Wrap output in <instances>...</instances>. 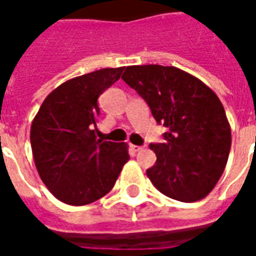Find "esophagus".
<instances>
[{"mask_svg":"<svg viewBox=\"0 0 256 256\" xmlns=\"http://www.w3.org/2000/svg\"><path fill=\"white\" fill-rule=\"evenodd\" d=\"M130 150H133V152H140V150H142V146H140V145H130Z\"/></svg>","mask_w":256,"mask_h":256,"instance_id":"esophagus-1","label":"esophagus"}]
</instances>
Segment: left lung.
I'll list each match as a JSON object with an SVG mask.
<instances>
[{
    "label": "left lung",
    "mask_w": 256,
    "mask_h": 256,
    "mask_svg": "<svg viewBox=\"0 0 256 256\" xmlns=\"http://www.w3.org/2000/svg\"><path fill=\"white\" fill-rule=\"evenodd\" d=\"M122 79L168 128L163 144H150L156 163L146 176L158 190L184 203L208 194L225 170L232 145L222 102L200 79L177 67L128 66Z\"/></svg>",
    "instance_id": "left-lung-1"
}]
</instances>
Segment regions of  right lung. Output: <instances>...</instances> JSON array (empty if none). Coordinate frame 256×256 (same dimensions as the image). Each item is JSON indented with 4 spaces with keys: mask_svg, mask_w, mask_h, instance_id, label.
<instances>
[{
    "mask_svg": "<svg viewBox=\"0 0 256 256\" xmlns=\"http://www.w3.org/2000/svg\"><path fill=\"white\" fill-rule=\"evenodd\" d=\"M123 70L102 68L64 82L49 93L31 123L38 174L63 203L84 206L106 196L128 160L126 142L96 138L98 97Z\"/></svg>",
    "mask_w": 256,
    "mask_h": 256,
    "instance_id": "obj_1",
    "label": "right lung"
}]
</instances>
